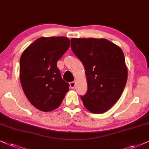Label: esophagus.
<instances>
[{"instance_id":"obj_1","label":"esophagus","mask_w":149,"mask_h":149,"mask_svg":"<svg viewBox=\"0 0 149 149\" xmlns=\"http://www.w3.org/2000/svg\"><path fill=\"white\" fill-rule=\"evenodd\" d=\"M69 85H70V88H73L75 87V85H76V82L73 81V82H71L69 83Z\"/></svg>"}]
</instances>
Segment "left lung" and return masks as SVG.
<instances>
[{"label": "left lung", "instance_id": "8db88e82", "mask_svg": "<svg viewBox=\"0 0 149 149\" xmlns=\"http://www.w3.org/2000/svg\"><path fill=\"white\" fill-rule=\"evenodd\" d=\"M71 48L84 67L88 90L81 96L93 113L108 111L121 96L127 80L122 49L109 40L73 38Z\"/></svg>", "mask_w": 149, "mask_h": 149}]
</instances>
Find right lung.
<instances>
[{
	"label": "right lung",
	"instance_id": "add662e5",
	"mask_svg": "<svg viewBox=\"0 0 149 149\" xmlns=\"http://www.w3.org/2000/svg\"><path fill=\"white\" fill-rule=\"evenodd\" d=\"M70 46L65 37H40L24 51L19 61V79L31 104L43 112L60 106L69 84L61 78L57 61Z\"/></svg>",
	"mask_w": 149,
	"mask_h": 149
}]
</instances>
